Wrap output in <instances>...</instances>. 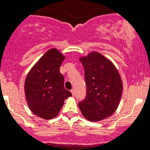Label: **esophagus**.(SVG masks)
<instances>
[{
  "mask_svg": "<svg viewBox=\"0 0 150 150\" xmlns=\"http://www.w3.org/2000/svg\"><path fill=\"white\" fill-rule=\"evenodd\" d=\"M71 93H72V96H75V90H74V89H72V90H71Z\"/></svg>",
  "mask_w": 150,
  "mask_h": 150,
  "instance_id": "1",
  "label": "esophagus"
}]
</instances>
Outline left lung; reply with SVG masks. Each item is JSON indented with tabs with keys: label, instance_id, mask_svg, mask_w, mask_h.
<instances>
[{
	"label": "left lung",
	"instance_id": "obj_1",
	"mask_svg": "<svg viewBox=\"0 0 150 150\" xmlns=\"http://www.w3.org/2000/svg\"><path fill=\"white\" fill-rule=\"evenodd\" d=\"M84 69L87 95L78 104L85 118L97 122L108 118L117 110L122 93V81L110 60L98 52L80 57Z\"/></svg>",
	"mask_w": 150,
	"mask_h": 150
}]
</instances>
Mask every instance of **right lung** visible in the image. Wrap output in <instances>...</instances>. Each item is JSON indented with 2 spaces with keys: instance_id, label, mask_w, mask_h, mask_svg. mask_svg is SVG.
Masks as SVG:
<instances>
[{
  "instance_id": "obj_1",
  "label": "right lung",
  "mask_w": 150,
  "mask_h": 150,
  "mask_svg": "<svg viewBox=\"0 0 150 150\" xmlns=\"http://www.w3.org/2000/svg\"><path fill=\"white\" fill-rule=\"evenodd\" d=\"M65 57L51 48L30 70L25 82V98L35 115L50 120L58 115L64 100L72 96L64 87L60 67Z\"/></svg>"
}]
</instances>
